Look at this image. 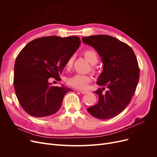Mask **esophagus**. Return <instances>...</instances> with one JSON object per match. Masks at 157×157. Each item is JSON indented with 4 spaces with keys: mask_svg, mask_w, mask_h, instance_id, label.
I'll return each instance as SVG.
<instances>
[{
    "mask_svg": "<svg viewBox=\"0 0 157 157\" xmlns=\"http://www.w3.org/2000/svg\"><path fill=\"white\" fill-rule=\"evenodd\" d=\"M79 92H81L82 94H86L88 93V91H86V90H78Z\"/></svg>",
    "mask_w": 157,
    "mask_h": 157,
    "instance_id": "34e87169",
    "label": "esophagus"
}]
</instances>
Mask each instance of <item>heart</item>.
<instances>
[{
	"mask_svg": "<svg viewBox=\"0 0 157 157\" xmlns=\"http://www.w3.org/2000/svg\"><path fill=\"white\" fill-rule=\"evenodd\" d=\"M83 55L85 59L92 65H95L98 60V57L97 52L93 49H86L83 52ZM74 56H71L65 63V68L70 69L73 64ZM93 71H95L94 68H92ZM92 78L89 75H83V74H76L67 79V83L70 86L77 89H85L88 85L91 82Z\"/></svg>",
	"mask_w": 157,
	"mask_h": 157,
	"instance_id": "1",
	"label": "heart"
}]
</instances>
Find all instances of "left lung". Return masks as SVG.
Returning <instances> with one entry per match:
<instances>
[{
	"label": "left lung",
	"mask_w": 157,
	"mask_h": 157,
	"mask_svg": "<svg viewBox=\"0 0 157 157\" xmlns=\"http://www.w3.org/2000/svg\"><path fill=\"white\" fill-rule=\"evenodd\" d=\"M82 40L96 49L104 64L97 81L102 88L94 92L98 101L87 110L98 119L112 118L126 108L134 95L140 76L136 55L128 44L108 35L83 37ZM105 87L108 90L104 93Z\"/></svg>",
	"instance_id": "left-lung-1"
}]
</instances>
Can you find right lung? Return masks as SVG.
<instances>
[{"instance_id": "1", "label": "right lung", "mask_w": 157, "mask_h": 157, "mask_svg": "<svg viewBox=\"0 0 157 157\" xmlns=\"http://www.w3.org/2000/svg\"><path fill=\"white\" fill-rule=\"evenodd\" d=\"M80 43L77 36H52L33 40L21 49L14 63L13 84L25 111L44 118L60 109L64 95L72 90L51 86L48 79L60 78L65 63Z\"/></svg>"}]
</instances>
